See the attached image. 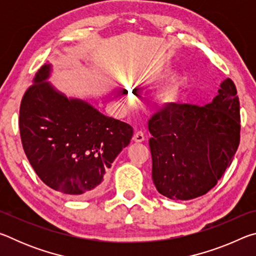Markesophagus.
I'll return each mask as SVG.
<instances>
[{
  "label": "esophagus",
  "instance_id": "1",
  "mask_svg": "<svg viewBox=\"0 0 256 256\" xmlns=\"http://www.w3.org/2000/svg\"><path fill=\"white\" fill-rule=\"evenodd\" d=\"M133 141L136 142V144H140V142L144 141V134L142 131H138L136 134L133 136Z\"/></svg>",
  "mask_w": 256,
  "mask_h": 256
}]
</instances>
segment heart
<instances>
[{
	"instance_id": "heart-1",
	"label": "heart",
	"mask_w": 256,
	"mask_h": 256,
	"mask_svg": "<svg viewBox=\"0 0 256 256\" xmlns=\"http://www.w3.org/2000/svg\"><path fill=\"white\" fill-rule=\"evenodd\" d=\"M184 88V82L177 80L172 82L170 84L164 86V88L158 94L159 105L164 108H170L178 102L180 96Z\"/></svg>"
}]
</instances>
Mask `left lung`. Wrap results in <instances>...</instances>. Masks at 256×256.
Here are the masks:
<instances>
[{"instance_id":"1","label":"left lung","mask_w":256,"mask_h":256,"mask_svg":"<svg viewBox=\"0 0 256 256\" xmlns=\"http://www.w3.org/2000/svg\"><path fill=\"white\" fill-rule=\"evenodd\" d=\"M152 180L170 200H192L214 188L240 144V100L227 78L210 104L175 105L148 124Z\"/></svg>"}]
</instances>
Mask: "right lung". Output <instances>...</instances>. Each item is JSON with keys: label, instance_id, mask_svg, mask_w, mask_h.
Listing matches in <instances>:
<instances>
[{"label": "right lung", "instance_id": "1", "mask_svg": "<svg viewBox=\"0 0 256 256\" xmlns=\"http://www.w3.org/2000/svg\"><path fill=\"white\" fill-rule=\"evenodd\" d=\"M45 63L21 102L19 128L24 154L38 177L79 200L97 196L106 172L133 136L131 125L102 114L50 82Z\"/></svg>", "mask_w": 256, "mask_h": 256}]
</instances>
